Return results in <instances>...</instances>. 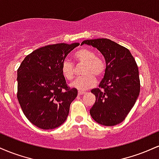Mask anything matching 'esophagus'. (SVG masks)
<instances>
[{
	"mask_svg": "<svg viewBox=\"0 0 159 159\" xmlns=\"http://www.w3.org/2000/svg\"><path fill=\"white\" fill-rule=\"evenodd\" d=\"M78 95H79V96H81V95L84 94L85 92H84V91H81V90H79V91H78Z\"/></svg>",
	"mask_w": 159,
	"mask_h": 159,
	"instance_id": "obj_1",
	"label": "esophagus"
}]
</instances>
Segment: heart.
<instances>
[{
    "label": "heart",
    "instance_id": "b5f03b06",
    "mask_svg": "<svg viewBox=\"0 0 159 159\" xmlns=\"http://www.w3.org/2000/svg\"><path fill=\"white\" fill-rule=\"evenodd\" d=\"M74 60L78 63L84 65L82 69V74L84 75L78 78L71 84V87L78 90H87L93 87L96 84V78L103 77L106 71V63L103 58L96 56V52L92 49L81 48L75 53ZM61 73L66 79L71 81L75 76L74 64L66 60L62 63Z\"/></svg>",
    "mask_w": 159,
    "mask_h": 159
}]
</instances>
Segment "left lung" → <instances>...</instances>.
<instances>
[{
	"mask_svg": "<svg viewBox=\"0 0 159 159\" xmlns=\"http://www.w3.org/2000/svg\"><path fill=\"white\" fill-rule=\"evenodd\" d=\"M95 47L102 54L106 71L98 88L91 93L96 102L90 113L95 121L111 126L123 121L140 93L139 71L135 60L125 47L108 39H87L81 45Z\"/></svg>",
	"mask_w": 159,
	"mask_h": 159,
	"instance_id": "8db88e82",
	"label": "left lung"
}]
</instances>
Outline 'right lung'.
<instances>
[{"instance_id": "right-lung-1", "label": "right lung", "mask_w": 159, "mask_h": 159, "mask_svg": "<svg viewBox=\"0 0 159 159\" xmlns=\"http://www.w3.org/2000/svg\"><path fill=\"white\" fill-rule=\"evenodd\" d=\"M79 43L48 45L26 56L17 71V98L30 123L43 129L63 124L78 91L67 85L62 63Z\"/></svg>"}]
</instances>
